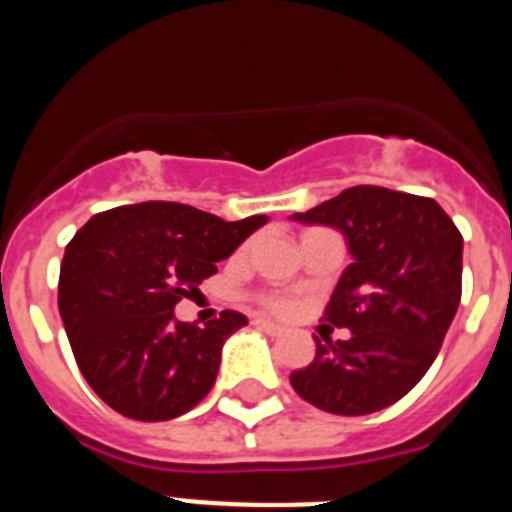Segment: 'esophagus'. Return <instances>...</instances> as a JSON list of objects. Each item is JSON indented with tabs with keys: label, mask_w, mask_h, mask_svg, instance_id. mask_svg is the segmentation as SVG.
Instances as JSON below:
<instances>
[{
	"label": "esophagus",
	"mask_w": 512,
	"mask_h": 512,
	"mask_svg": "<svg viewBox=\"0 0 512 512\" xmlns=\"http://www.w3.org/2000/svg\"><path fill=\"white\" fill-rule=\"evenodd\" d=\"M256 325L264 328L266 333H282V325H277L274 320H266V318H256Z\"/></svg>",
	"instance_id": "esophagus-1"
}]
</instances>
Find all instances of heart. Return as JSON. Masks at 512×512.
I'll return each instance as SVG.
<instances>
[{
	"mask_svg": "<svg viewBox=\"0 0 512 512\" xmlns=\"http://www.w3.org/2000/svg\"><path fill=\"white\" fill-rule=\"evenodd\" d=\"M259 302L264 307H269V310H274V312H287L289 310V297L279 295V292H266V295L259 297Z\"/></svg>",
	"mask_w": 512,
	"mask_h": 512,
	"instance_id": "1",
	"label": "heart"
}]
</instances>
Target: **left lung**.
<instances>
[{"mask_svg":"<svg viewBox=\"0 0 512 512\" xmlns=\"http://www.w3.org/2000/svg\"><path fill=\"white\" fill-rule=\"evenodd\" d=\"M295 220L341 230L354 264L323 312L351 338L315 341V359L289 382L325 413H377L408 395L441 351L461 300L464 238L431 197L372 184L343 189Z\"/></svg>","mask_w":512,"mask_h":512,"instance_id":"obj_1","label":"left lung"}]
</instances>
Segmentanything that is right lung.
<instances>
[{"mask_svg": "<svg viewBox=\"0 0 512 512\" xmlns=\"http://www.w3.org/2000/svg\"><path fill=\"white\" fill-rule=\"evenodd\" d=\"M264 223L266 215L228 223L182 202H140L76 230L61 261L58 312L79 372L112 410L156 423L205 400L225 338L248 320L223 310L197 328L179 323L174 307Z\"/></svg>", "mask_w": 512, "mask_h": 512, "instance_id": "1", "label": "right lung"}]
</instances>
